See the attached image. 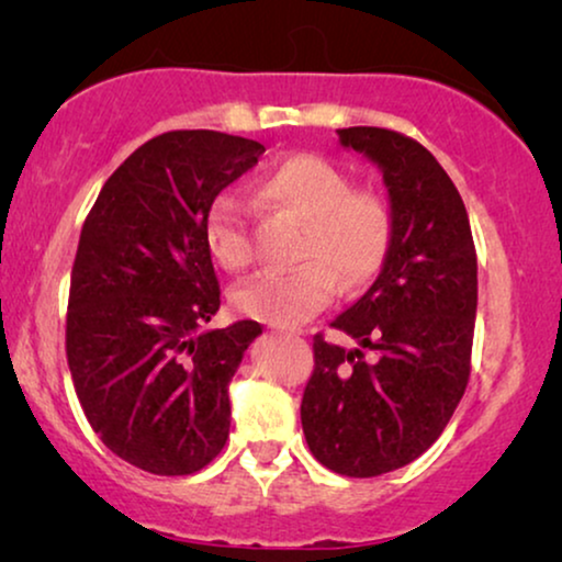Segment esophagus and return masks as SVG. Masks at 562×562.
<instances>
[{
	"label": "esophagus",
	"instance_id": "1",
	"mask_svg": "<svg viewBox=\"0 0 562 562\" xmlns=\"http://www.w3.org/2000/svg\"><path fill=\"white\" fill-rule=\"evenodd\" d=\"M279 333H286V335H302V333H296V329H279Z\"/></svg>",
	"mask_w": 562,
	"mask_h": 562
}]
</instances>
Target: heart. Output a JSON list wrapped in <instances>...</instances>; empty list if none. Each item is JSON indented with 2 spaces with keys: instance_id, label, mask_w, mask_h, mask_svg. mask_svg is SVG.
<instances>
[{
  "instance_id": "heart-1",
  "label": "heart",
  "mask_w": 562,
  "mask_h": 562,
  "mask_svg": "<svg viewBox=\"0 0 562 562\" xmlns=\"http://www.w3.org/2000/svg\"><path fill=\"white\" fill-rule=\"evenodd\" d=\"M256 199L268 212L304 222L296 260L283 273H260L235 291L245 317L291 327L325 310L340 281L363 286L381 271L394 237L389 204L373 191L352 189L350 176L335 164L299 153L258 176ZM204 240L225 271L250 263L248 222L233 194L214 199L204 220Z\"/></svg>"
}]
</instances>
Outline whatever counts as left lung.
Listing matches in <instances>:
<instances>
[{"label":"left lung","mask_w":562,"mask_h":562,"mask_svg":"<svg viewBox=\"0 0 562 562\" xmlns=\"http://www.w3.org/2000/svg\"><path fill=\"white\" fill-rule=\"evenodd\" d=\"M337 137L379 166L394 237L371 289L333 319L358 348L314 335L302 427L322 465L371 479L417 460L463 398L479 263L463 199L425 145L383 127Z\"/></svg>","instance_id":"8db88e82"}]
</instances>
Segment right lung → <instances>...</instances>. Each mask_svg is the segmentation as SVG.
Here are the masks:
<instances>
[{
  "instance_id": "right-lung-1",
  "label": "right lung",
  "mask_w": 562,
  "mask_h": 562,
  "mask_svg": "<svg viewBox=\"0 0 562 562\" xmlns=\"http://www.w3.org/2000/svg\"><path fill=\"white\" fill-rule=\"evenodd\" d=\"M263 153L214 130L164 133L106 179L83 222L68 368L99 440L140 471L196 473L227 442L229 381L263 327L202 329L220 310L204 220Z\"/></svg>"
}]
</instances>
